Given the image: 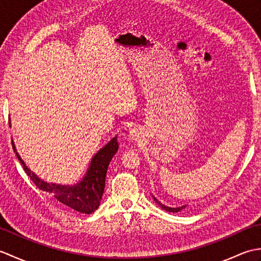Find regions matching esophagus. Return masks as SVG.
<instances>
[{
	"mask_svg": "<svg viewBox=\"0 0 261 261\" xmlns=\"http://www.w3.org/2000/svg\"><path fill=\"white\" fill-rule=\"evenodd\" d=\"M141 137V130L138 129V127H134V129H131L129 132V138L131 140H138L140 139Z\"/></svg>",
	"mask_w": 261,
	"mask_h": 261,
	"instance_id": "esophagus-1",
	"label": "esophagus"
}]
</instances>
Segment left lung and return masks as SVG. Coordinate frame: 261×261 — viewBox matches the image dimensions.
<instances>
[{
	"mask_svg": "<svg viewBox=\"0 0 261 261\" xmlns=\"http://www.w3.org/2000/svg\"><path fill=\"white\" fill-rule=\"evenodd\" d=\"M153 199H154V202H156V203L159 205L160 207L164 208L165 211H167V212H173V213H176V212H179V211H181L182 208H185V207H186V205H182V206H180V207H169V206H166V205H164V204L160 203L156 197H153Z\"/></svg>",
	"mask_w": 261,
	"mask_h": 261,
	"instance_id": "8db88e82",
	"label": "left lung"
}]
</instances>
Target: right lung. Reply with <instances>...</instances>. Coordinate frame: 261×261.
<instances>
[{
	"instance_id": "right-lung-1",
	"label": "right lung",
	"mask_w": 261,
	"mask_h": 261,
	"mask_svg": "<svg viewBox=\"0 0 261 261\" xmlns=\"http://www.w3.org/2000/svg\"><path fill=\"white\" fill-rule=\"evenodd\" d=\"M10 123V122H9ZM11 124V123H10ZM13 149L16 157L23 166V169L30 179L35 182V185L43 192H47L54 195V197L62 204L73 208L77 212L91 214L97 210L101 203L102 195L105 187V177H107L108 167L111 159L113 158L119 149L118 138L114 137L107 143L92 158V162L88 167L86 175L76 185H60V184H49L27 167L23 160L21 159L19 153L16 152L14 142L12 141Z\"/></svg>"
}]
</instances>
